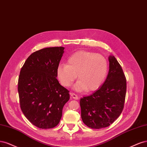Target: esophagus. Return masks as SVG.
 Instances as JSON below:
<instances>
[{"instance_id": "34e87169", "label": "esophagus", "mask_w": 147, "mask_h": 147, "mask_svg": "<svg viewBox=\"0 0 147 147\" xmlns=\"http://www.w3.org/2000/svg\"><path fill=\"white\" fill-rule=\"evenodd\" d=\"M70 95L73 98L75 99H78V96L76 94H75L74 93H70Z\"/></svg>"}]
</instances>
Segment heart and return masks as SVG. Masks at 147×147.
<instances>
[{"mask_svg": "<svg viewBox=\"0 0 147 147\" xmlns=\"http://www.w3.org/2000/svg\"><path fill=\"white\" fill-rule=\"evenodd\" d=\"M109 65L105 57L88 51H79L71 55L67 65H60L57 74L61 84L68 87L78 76L79 81L74 86L78 91L97 90L105 81Z\"/></svg>", "mask_w": 147, "mask_h": 147, "instance_id": "obj_1", "label": "heart"}]
</instances>
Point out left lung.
Wrapping results in <instances>:
<instances>
[{"label":"left lung","mask_w":147,"mask_h":147,"mask_svg":"<svg viewBox=\"0 0 147 147\" xmlns=\"http://www.w3.org/2000/svg\"><path fill=\"white\" fill-rule=\"evenodd\" d=\"M107 79L96 91L80 100L84 123L92 129H101L112 124L120 116L125 105L126 79L114 56H110Z\"/></svg>","instance_id":"8db88e82"}]
</instances>
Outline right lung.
Returning <instances> with one entry per match:
<instances>
[{"label":"right lung","mask_w":147,"mask_h":147,"mask_svg":"<svg viewBox=\"0 0 147 147\" xmlns=\"http://www.w3.org/2000/svg\"><path fill=\"white\" fill-rule=\"evenodd\" d=\"M63 47L36 51L21 69L18 90L21 111L29 121L41 129L53 128L62 116L69 90L57 79V68L64 53Z\"/></svg>","instance_id":"1"}]
</instances>
